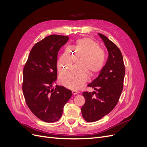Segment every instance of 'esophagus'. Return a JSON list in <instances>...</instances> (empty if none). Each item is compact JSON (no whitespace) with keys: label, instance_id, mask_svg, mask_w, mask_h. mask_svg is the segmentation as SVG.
I'll return each mask as SVG.
<instances>
[{"label":"esophagus","instance_id":"34e87169","mask_svg":"<svg viewBox=\"0 0 147 147\" xmlns=\"http://www.w3.org/2000/svg\"><path fill=\"white\" fill-rule=\"evenodd\" d=\"M80 92L79 91H72V94H74V95H76V94H78Z\"/></svg>","mask_w":147,"mask_h":147}]
</instances>
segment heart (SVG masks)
Wrapping results in <instances>:
<instances>
[{"label":"heart","instance_id":"1","mask_svg":"<svg viewBox=\"0 0 147 147\" xmlns=\"http://www.w3.org/2000/svg\"><path fill=\"white\" fill-rule=\"evenodd\" d=\"M71 51L72 53L66 49L62 54L57 62V69L59 72H63L75 63L76 57L81 58L78 67L70 69L59 76V82L63 86L71 90H78L87 81L88 73L94 76L104 67L106 56L99 43L90 38L77 40Z\"/></svg>","mask_w":147,"mask_h":147}]
</instances>
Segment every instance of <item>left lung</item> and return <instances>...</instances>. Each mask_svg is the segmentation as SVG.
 Here are the masks:
<instances>
[{
    "mask_svg": "<svg viewBox=\"0 0 147 147\" xmlns=\"http://www.w3.org/2000/svg\"><path fill=\"white\" fill-rule=\"evenodd\" d=\"M109 52L105 65L96 79L88 87L97 92H83L85 103L81 109L87 122L98 121L109 114L117 105L123 89L125 67L121 51L105 35L99 34Z\"/></svg>",
    "mask_w": 147,
    "mask_h": 147,
    "instance_id": "obj_1",
    "label": "left lung"
}]
</instances>
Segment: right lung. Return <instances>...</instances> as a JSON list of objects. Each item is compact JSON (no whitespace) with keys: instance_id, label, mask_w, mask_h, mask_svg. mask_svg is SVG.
<instances>
[{"instance_id":"right-lung-1","label":"right lung","mask_w":147,"mask_h":147,"mask_svg":"<svg viewBox=\"0 0 147 147\" xmlns=\"http://www.w3.org/2000/svg\"><path fill=\"white\" fill-rule=\"evenodd\" d=\"M69 37L51 35L35 43L23 69V92L26 104L35 116L47 123L58 121L72 91L56 85L57 53Z\"/></svg>"}]
</instances>
